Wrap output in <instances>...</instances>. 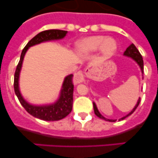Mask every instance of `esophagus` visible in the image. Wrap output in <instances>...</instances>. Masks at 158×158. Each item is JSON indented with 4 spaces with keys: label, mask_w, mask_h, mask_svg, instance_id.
<instances>
[{
    "label": "esophagus",
    "mask_w": 158,
    "mask_h": 158,
    "mask_svg": "<svg viewBox=\"0 0 158 158\" xmlns=\"http://www.w3.org/2000/svg\"><path fill=\"white\" fill-rule=\"evenodd\" d=\"M89 69H85V72H89ZM76 77H79V75H78V74H76ZM78 79H79V78H78Z\"/></svg>",
    "instance_id": "34e87169"
}]
</instances>
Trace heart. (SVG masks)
Returning <instances> with one entry per match:
<instances>
[{
	"label": "heart",
	"instance_id": "heart-1",
	"mask_svg": "<svg viewBox=\"0 0 158 158\" xmlns=\"http://www.w3.org/2000/svg\"><path fill=\"white\" fill-rule=\"evenodd\" d=\"M117 44L112 38L105 37L104 36H94L85 38L78 44V52L82 55L93 53L99 49L107 55H111L115 51Z\"/></svg>",
	"mask_w": 158,
	"mask_h": 158
}]
</instances>
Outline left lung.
<instances>
[{
    "mask_svg": "<svg viewBox=\"0 0 158 158\" xmlns=\"http://www.w3.org/2000/svg\"><path fill=\"white\" fill-rule=\"evenodd\" d=\"M124 55L126 56L131 57V58L133 59V60H135V61L136 62V63H138V65H139L140 68H141V72H142V73H143V70H144V62H143L142 56L141 55V53H140V52L138 51V49L136 48V47H135V46L133 44H131V45L129 46L128 48L126 49V50H125V52H124ZM140 102H141V98H139V99L138 100V102H137L136 106H135V108L132 109V111H131L129 114H127V115H125V117H123V118H122L118 119V121L123 120V119H125V118H127L128 116L131 115V114L132 113H133L134 111H135V109L138 108V106H139ZM93 108H94V112H95V115L98 116V117L100 118L103 119V120L109 121V122H115V121H116V120H113V119H107V118H106L105 117H103V116L101 114H100L99 111H98V110L96 107V105L95 104V102H93Z\"/></svg>",
    "mask_w": 158,
    "mask_h": 158,
    "instance_id": "obj_1",
    "label": "left lung"
}]
</instances>
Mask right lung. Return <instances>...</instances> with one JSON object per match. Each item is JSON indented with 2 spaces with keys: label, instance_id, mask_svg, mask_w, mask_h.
I'll list each match as a JSON object with an SVG mask.
<instances>
[{
  "label": "right lung",
  "instance_id": "right-lung-1",
  "mask_svg": "<svg viewBox=\"0 0 158 158\" xmlns=\"http://www.w3.org/2000/svg\"><path fill=\"white\" fill-rule=\"evenodd\" d=\"M66 33H67V31L66 30H44L36 34L34 37L30 40L23 48L20 55V61L16 68L14 81V88L16 95L18 98L22 106L29 114L41 120L49 121V122L61 120L71 112L73 109V89H74V85L73 82V75H69L65 78L61 92H60V98L55 103L49 105V106H33L25 101L19 89V76H20V69H21L23 57L27 50L30 47H33L40 43L46 42V41L63 39V37H65Z\"/></svg>",
  "mask_w": 158,
  "mask_h": 158
}]
</instances>
